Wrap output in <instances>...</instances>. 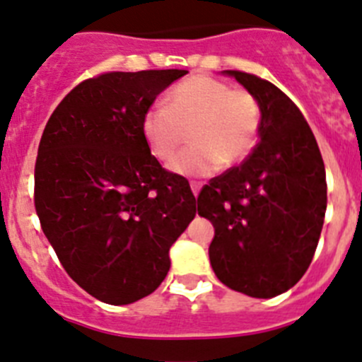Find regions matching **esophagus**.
<instances>
[{"mask_svg":"<svg viewBox=\"0 0 362 362\" xmlns=\"http://www.w3.org/2000/svg\"><path fill=\"white\" fill-rule=\"evenodd\" d=\"M189 185H191V191H193V194H194V197H197V194L200 193L202 182H198V180H191V182H189Z\"/></svg>","mask_w":362,"mask_h":362,"instance_id":"obj_1","label":"esophagus"}]
</instances>
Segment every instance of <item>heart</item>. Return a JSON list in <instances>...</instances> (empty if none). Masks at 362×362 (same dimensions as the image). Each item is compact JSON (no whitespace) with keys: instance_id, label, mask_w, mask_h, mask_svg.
I'll return each instance as SVG.
<instances>
[{"instance_id":"1","label":"heart","mask_w":362,"mask_h":362,"mask_svg":"<svg viewBox=\"0 0 362 362\" xmlns=\"http://www.w3.org/2000/svg\"><path fill=\"white\" fill-rule=\"evenodd\" d=\"M258 97L245 88L197 74L175 84L165 104L142 117V136L151 155L169 162L189 132L191 146L175 157L171 169L184 177H207L221 168L242 164L262 133Z\"/></svg>"}]
</instances>
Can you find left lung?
<instances>
[{
  "label": "left lung",
  "mask_w": 362,
  "mask_h": 362,
  "mask_svg": "<svg viewBox=\"0 0 362 362\" xmlns=\"http://www.w3.org/2000/svg\"><path fill=\"white\" fill-rule=\"evenodd\" d=\"M258 97L259 142L236 168L211 178L197 198L214 226L209 259L229 288L274 298L307 272L327 211V175L299 108L269 81L226 70Z\"/></svg>",
  "instance_id": "obj_1"
}]
</instances>
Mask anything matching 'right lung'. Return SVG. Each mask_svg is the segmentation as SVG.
<instances>
[{
	"label": "right lung",
	"instance_id": "add662e5",
	"mask_svg": "<svg viewBox=\"0 0 362 362\" xmlns=\"http://www.w3.org/2000/svg\"><path fill=\"white\" fill-rule=\"evenodd\" d=\"M185 70L106 71L77 84L39 142L34 204L61 265L90 296L128 305L157 291L197 214L189 182L153 157L142 117Z\"/></svg>",
	"mask_w": 362,
	"mask_h": 362
}]
</instances>
